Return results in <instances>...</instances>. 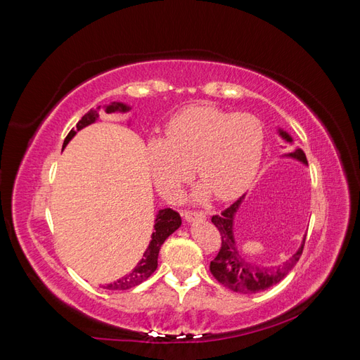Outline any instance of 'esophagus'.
<instances>
[{
    "instance_id": "obj_1",
    "label": "esophagus",
    "mask_w": 360,
    "mask_h": 360,
    "mask_svg": "<svg viewBox=\"0 0 360 360\" xmlns=\"http://www.w3.org/2000/svg\"><path fill=\"white\" fill-rule=\"evenodd\" d=\"M181 216L186 219L188 222H193V221H204L205 219V213L202 212H192V210H183Z\"/></svg>"
}]
</instances>
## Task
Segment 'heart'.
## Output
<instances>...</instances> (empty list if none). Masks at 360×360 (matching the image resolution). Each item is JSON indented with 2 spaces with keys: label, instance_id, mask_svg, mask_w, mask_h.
Segmentation results:
<instances>
[{
  "label": "heart",
  "instance_id": "heart-1",
  "mask_svg": "<svg viewBox=\"0 0 360 360\" xmlns=\"http://www.w3.org/2000/svg\"><path fill=\"white\" fill-rule=\"evenodd\" d=\"M264 150V127L248 112L192 105L174 115L165 138L147 143V163L158 188L174 195L195 174L221 201L234 200L252 184Z\"/></svg>",
  "mask_w": 360,
  "mask_h": 360
}]
</instances>
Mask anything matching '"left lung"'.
Returning a JSON list of instances; mask_svg holds the SVG:
<instances>
[{"instance_id":"8db88e82","label":"left lung","mask_w":360,"mask_h":360,"mask_svg":"<svg viewBox=\"0 0 360 360\" xmlns=\"http://www.w3.org/2000/svg\"><path fill=\"white\" fill-rule=\"evenodd\" d=\"M279 135L282 139H285L287 143H292V138L282 129H279ZM285 156L308 165L307 156H304L302 148H296ZM243 198L245 195L236 202H233L228 209H225L221 214H214L212 217V222L221 233L222 245L216 258L210 263V271L216 278V281H219L226 288H230L236 292L250 294L264 291L271 285L278 284V282H281L288 275V271L296 266L302 255L307 236L303 237L300 248L285 261L284 264H281L278 267H259L249 263V261L238 252V248L234 238V216L238 212V209H240Z\"/></svg>"}]
</instances>
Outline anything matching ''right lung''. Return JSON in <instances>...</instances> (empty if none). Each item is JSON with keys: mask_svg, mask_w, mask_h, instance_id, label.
Returning a JSON list of instances; mask_svg holds the SVG:
<instances>
[{"mask_svg": "<svg viewBox=\"0 0 360 360\" xmlns=\"http://www.w3.org/2000/svg\"><path fill=\"white\" fill-rule=\"evenodd\" d=\"M99 110H101V106L96 108V110H90L79 120L78 124H76V130L72 129L69 135L66 136V139H64L63 148L69 144V141L76 135V132H79L81 129L94 123L96 120L99 118ZM129 110H130V106H127L124 103H120V102H112L111 105L105 106V111L108 114L127 112ZM180 225H181V217L177 212H174L171 209L159 210V213L156 214V219H155V231H153V234H151V240L148 243V248L146 249L143 258H141V261L136 264V267L132 271H129V274L124 275L123 278H120L115 282L108 284L105 288L106 290H129V288H134V287L139 285L141 282H144L146 279H148L158 269V257H159L160 246L174 231L177 230Z\"/></svg>", "mask_w": 360, "mask_h": 360, "instance_id": "add662e5", "label": "right lung"}]
</instances>
